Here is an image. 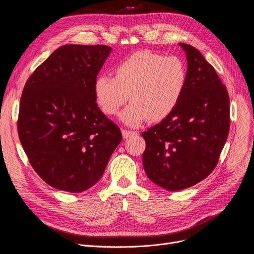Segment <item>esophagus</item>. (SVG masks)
Instances as JSON below:
<instances>
[{"label":"esophagus","mask_w":254,"mask_h":254,"mask_svg":"<svg viewBox=\"0 0 254 254\" xmlns=\"http://www.w3.org/2000/svg\"><path fill=\"white\" fill-rule=\"evenodd\" d=\"M122 132H123V136H124L125 139H127L131 136H136V135L139 134V132L136 131V130H128V129H123Z\"/></svg>","instance_id":"esophagus-1"}]
</instances>
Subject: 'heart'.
Here are the masks:
<instances>
[{
	"instance_id": "1",
	"label": "heart",
	"mask_w": 254,
	"mask_h": 254,
	"mask_svg": "<svg viewBox=\"0 0 254 254\" xmlns=\"http://www.w3.org/2000/svg\"><path fill=\"white\" fill-rule=\"evenodd\" d=\"M188 82V71L177 57L138 51L114 68V77L95 80L96 101L106 115H115L127 99L131 102L120 113V120L138 127L146 119L157 123L178 106Z\"/></svg>"
}]
</instances>
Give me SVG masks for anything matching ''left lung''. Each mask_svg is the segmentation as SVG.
I'll return each mask as SVG.
<instances>
[{
    "instance_id": "1",
    "label": "left lung",
    "mask_w": 254,
    "mask_h": 254,
    "mask_svg": "<svg viewBox=\"0 0 254 254\" xmlns=\"http://www.w3.org/2000/svg\"><path fill=\"white\" fill-rule=\"evenodd\" d=\"M188 82L175 108L142 132L143 167L161 188L176 191L198 183L216 167L230 130V99L214 68L196 48L180 43Z\"/></svg>"
}]
</instances>
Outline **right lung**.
<instances>
[{"instance_id": "obj_1", "label": "right lung", "mask_w": 254, "mask_h": 254, "mask_svg": "<svg viewBox=\"0 0 254 254\" xmlns=\"http://www.w3.org/2000/svg\"><path fill=\"white\" fill-rule=\"evenodd\" d=\"M110 52L106 45H64L23 87L19 140L37 174L57 190L90 189L122 142V131L99 109L93 90Z\"/></svg>"}]
</instances>
